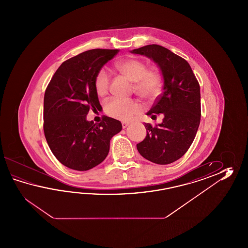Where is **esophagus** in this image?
I'll return each instance as SVG.
<instances>
[{
	"mask_svg": "<svg viewBox=\"0 0 248 248\" xmlns=\"http://www.w3.org/2000/svg\"><path fill=\"white\" fill-rule=\"evenodd\" d=\"M122 127H123V128H126V126H128V125L130 124V122H122Z\"/></svg>",
	"mask_w": 248,
	"mask_h": 248,
	"instance_id": "34e87169",
	"label": "esophagus"
}]
</instances>
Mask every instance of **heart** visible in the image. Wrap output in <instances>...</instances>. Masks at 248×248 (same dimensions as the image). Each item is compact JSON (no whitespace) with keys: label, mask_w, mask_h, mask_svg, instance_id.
<instances>
[{"label":"heart","mask_w":248,"mask_h":248,"mask_svg":"<svg viewBox=\"0 0 248 248\" xmlns=\"http://www.w3.org/2000/svg\"><path fill=\"white\" fill-rule=\"evenodd\" d=\"M116 68L128 79L135 81V90L144 97L152 98L157 95L161 79L157 72L148 71L146 63L137 58H125L117 62ZM110 74L106 68L97 72L94 79L95 93L98 96L106 95L109 90ZM106 112L120 121H129L142 110L137 99L127 97H112L106 102Z\"/></svg>","instance_id":"b5f03b06"}]
</instances>
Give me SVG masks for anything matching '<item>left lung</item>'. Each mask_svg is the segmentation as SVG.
I'll return each instance as SVG.
<instances>
[{
  "label": "left lung",
  "mask_w": 248,
  "mask_h": 248,
  "mask_svg": "<svg viewBox=\"0 0 248 248\" xmlns=\"http://www.w3.org/2000/svg\"><path fill=\"white\" fill-rule=\"evenodd\" d=\"M157 63L164 85L162 94L146 115L163 114V122L153 126L144 123L146 137L137 148L153 163L167 165L179 159L195 138L201 122V88L189 63L157 44L133 49Z\"/></svg>",
  "instance_id": "1"
}]
</instances>
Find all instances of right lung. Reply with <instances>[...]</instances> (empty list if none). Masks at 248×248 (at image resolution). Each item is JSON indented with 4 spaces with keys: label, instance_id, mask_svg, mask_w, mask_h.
<instances>
[{
    "label": "right lung",
    "instance_id": "obj_1",
    "mask_svg": "<svg viewBox=\"0 0 248 248\" xmlns=\"http://www.w3.org/2000/svg\"><path fill=\"white\" fill-rule=\"evenodd\" d=\"M119 49L95 48L64 61L53 75L44 95L43 128L53 154L69 169L86 171L103 162L110 140L122 129L110 117L87 121L90 109H102L95 93L97 72Z\"/></svg>",
    "mask_w": 248,
    "mask_h": 248
}]
</instances>
